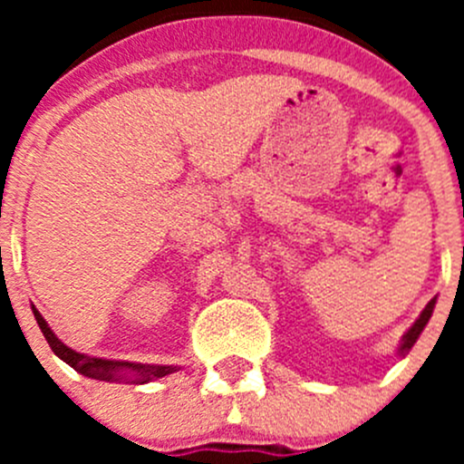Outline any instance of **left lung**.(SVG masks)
Returning a JSON list of instances; mask_svg holds the SVG:
<instances>
[{
    "instance_id": "obj_1",
    "label": "left lung",
    "mask_w": 464,
    "mask_h": 464,
    "mask_svg": "<svg viewBox=\"0 0 464 464\" xmlns=\"http://www.w3.org/2000/svg\"><path fill=\"white\" fill-rule=\"evenodd\" d=\"M433 307H435V298H433V301L427 303V307H424V310H422V314H420L418 319H415L413 325H411L409 330L404 332V336H401L400 345H397V354H400V357H406V354L411 353V348H413L415 341L420 339V334H422V330H424V327H427L429 319H431Z\"/></svg>"
}]
</instances>
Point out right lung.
Here are the masks:
<instances>
[{
    "label": "right lung",
    "instance_id": "1",
    "mask_svg": "<svg viewBox=\"0 0 464 464\" xmlns=\"http://www.w3.org/2000/svg\"><path fill=\"white\" fill-rule=\"evenodd\" d=\"M33 316H35L37 325H40L42 334H44L46 343L51 345L55 354L63 359L64 363L73 368L76 372L85 375L89 379H98V382H111V383H148L154 379H161L172 372L181 371V366H161V363H139V362H121V359H102V357H92V354L76 353L73 348H69L67 343L55 336V332L51 330L49 323L44 321V316L37 312L35 305H31Z\"/></svg>",
    "mask_w": 464,
    "mask_h": 464
}]
</instances>
